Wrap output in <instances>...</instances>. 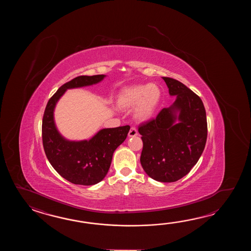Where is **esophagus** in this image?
<instances>
[{
    "label": "esophagus",
    "mask_w": 251,
    "mask_h": 251,
    "mask_svg": "<svg viewBox=\"0 0 251 251\" xmlns=\"http://www.w3.org/2000/svg\"><path fill=\"white\" fill-rule=\"evenodd\" d=\"M137 134H138V133H137L136 128L131 127L130 131H129V133H128V136H129V137H134V136H136Z\"/></svg>",
    "instance_id": "1"
}]
</instances>
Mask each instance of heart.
<instances>
[{"label": "heart", "instance_id": "heart-1", "mask_svg": "<svg viewBox=\"0 0 251 251\" xmlns=\"http://www.w3.org/2000/svg\"><path fill=\"white\" fill-rule=\"evenodd\" d=\"M161 91L154 83L129 86L120 91L117 100L122 109L133 108V116L139 121H146L153 116L160 103Z\"/></svg>", "mask_w": 251, "mask_h": 251}]
</instances>
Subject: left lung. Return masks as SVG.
Listing matches in <instances>:
<instances>
[{
    "label": "left lung",
    "mask_w": 251,
    "mask_h": 251,
    "mask_svg": "<svg viewBox=\"0 0 251 251\" xmlns=\"http://www.w3.org/2000/svg\"><path fill=\"white\" fill-rule=\"evenodd\" d=\"M176 100L155 119L139 126L144 143L141 164L156 181L175 182L186 176L203 153L207 138L203 101L178 80L162 77Z\"/></svg>",
    "instance_id": "1"
}]
</instances>
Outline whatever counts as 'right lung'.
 Segmentation results:
<instances>
[{
    "label": "right lung",
    "mask_w": 251,
    "mask_h": 251,
    "mask_svg": "<svg viewBox=\"0 0 251 251\" xmlns=\"http://www.w3.org/2000/svg\"><path fill=\"white\" fill-rule=\"evenodd\" d=\"M106 75L78 76L61 86L48 100L42 121L43 146L50 164L66 180L91 186L107 175L113 153L127 136L129 126L104 128L90 140L69 141L59 133L53 118L56 103L68 89L100 82Z\"/></svg>",
    "instance_id": "1"
}]
</instances>
